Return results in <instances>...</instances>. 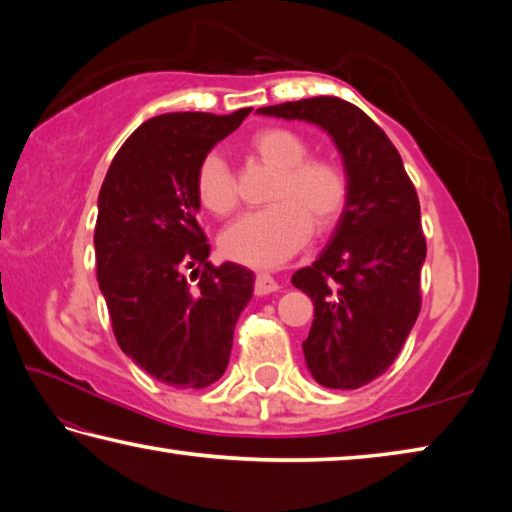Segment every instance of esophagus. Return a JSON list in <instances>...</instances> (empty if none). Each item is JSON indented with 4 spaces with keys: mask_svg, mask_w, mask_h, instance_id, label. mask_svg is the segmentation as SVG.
<instances>
[{
    "mask_svg": "<svg viewBox=\"0 0 512 512\" xmlns=\"http://www.w3.org/2000/svg\"><path fill=\"white\" fill-rule=\"evenodd\" d=\"M280 289V284L275 282V277L266 275V273H259L257 280H255V296H268V293H275Z\"/></svg>",
    "mask_w": 512,
    "mask_h": 512,
    "instance_id": "obj_1",
    "label": "esophagus"
}]
</instances>
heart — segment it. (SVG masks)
<instances>
[{"instance_id":"heart-1","label":"heart","mask_w":512,"mask_h":512,"mask_svg":"<svg viewBox=\"0 0 512 512\" xmlns=\"http://www.w3.org/2000/svg\"><path fill=\"white\" fill-rule=\"evenodd\" d=\"M250 151L277 171L264 210L248 212L221 235L225 257L255 268H275L305 246L311 223L318 232L339 221L350 194L348 173L339 162L311 158L309 142L284 126H266L250 135ZM196 194L207 212L225 216L239 203L235 176L219 153H210L196 171Z\"/></svg>"}]
</instances>
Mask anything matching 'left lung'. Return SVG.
I'll return each mask as SVG.
<instances>
[{
    "instance_id": "left-lung-1",
    "label": "left lung",
    "mask_w": 512,
    "mask_h": 512,
    "mask_svg": "<svg viewBox=\"0 0 512 512\" xmlns=\"http://www.w3.org/2000/svg\"><path fill=\"white\" fill-rule=\"evenodd\" d=\"M257 112L320 126L343 158L348 203L323 253L291 282L314 300L302 343L311 377L325 388H361L397 359L420 314L427 241L418 194L393 142L352 103L311 97Z\"/></svg>"
}]
</instances>
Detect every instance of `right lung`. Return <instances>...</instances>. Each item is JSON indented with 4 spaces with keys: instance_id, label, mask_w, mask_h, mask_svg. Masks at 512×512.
Listing matches in <instances>:
<instances>
[{
    "instance_id": "1",
    "label": "right lung",
    "mask_w": 512,
    "mask_h": 512,
    "mask_svg": "<svg viewBox=\"0 0 512 512\" xmlns=\"http://www.w3.org/2000/svg\"><path fill=\"white\" fill-rule=\"evenodd\" d=\"M250 110L167 112L144 121L101 185L94 253L112 332L126 357L162 384H214L253 298V271L207 262L210 244L196 221V171Z\"/></svg>"
}]
</instances>
